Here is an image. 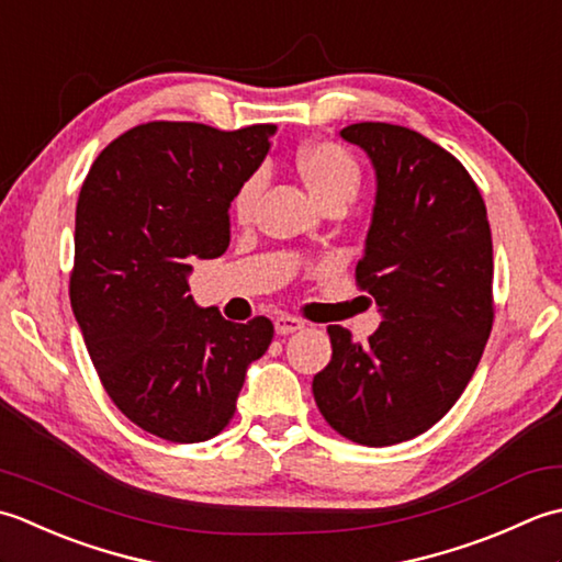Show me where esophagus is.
Segmentation results:
<instances>
[{
	"mask_svg": "<svg viewBox=\"0 0 562 562\" xmlns=\"http://www.w3.org/2000/svg\"><path fill=\"white\" fill-rule=\"evenodd\" d=\"M273 327H277V335H293L297 329H305V319L293 315H279L273 319Z\"/></svg>",
	"mask_w": 562,
	"mask_h": 562,
	"instance_id": "1",
	"label": "esophagus"
}]
</instances>
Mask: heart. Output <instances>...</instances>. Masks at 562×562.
I'll return each instance as SVG.
<instances>
[{
	"label": "heart",
	"instance_id": "heart-1",
	"mask_svg": "<svg viewBox=\"0 0 562 562\" xmlns=\"http://www.w3.org/2000/svg\"><path fill=\"white\" fill-rule=\"evenodd\" d=\"M295 169L319 205L331 201H341L349 205L359 196L363 184V171L361 165L357 162V157H353L345 145L331 140L303 145L301 150L295 153ZM261 189H265V177H261L259 171L249 175L243 184H239L233 199V215L237 223H249Z\"/></svg>",
	"mask_w": 562,
	"mask_h": 562
}]
</instances>
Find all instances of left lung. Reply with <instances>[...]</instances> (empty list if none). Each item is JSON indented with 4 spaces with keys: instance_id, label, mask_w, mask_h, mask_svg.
Wrapping results in <instances>:
<instances>
[{
    "instance_id": "1",
    "label": "left lung",
    "mask_w": 562,
    "mask_h": 562,
    "mask_svg": "<svg viewBox=\"0 0 562 562\" xmlns=\"http://www.w3.org/2000/svg\"><path fill=\"white\" fill-rule=\"evenodd\" d=\"M341 137L375 167L357 285L383 323L369 345L327 327L331 359L313 395L341 437L393 446L437 425L477 369L495 319L492 235L473 177L429 137L393 123H353Z\"/></svg>"
}]
</instances>
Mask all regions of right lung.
<instances>
[{"label":"right lung","mask_w":562,"mask_h":562,"mask_svg":"<svg viewBox=\"0 0 562 562\" xmlns=\"http://www.w3.org/2000/svg\"><path fill=\"white\" fill-rule=\"evenodd\" d=\"M277 125L217 131L150 121L106 145L79 191L72 313L99 381L133 425L175 443L209 441L235 415L269 317L235 325L187 295L193 259L231 245V203Z\"/></svg>","instance_id":"obj_1"}]
</instances>
